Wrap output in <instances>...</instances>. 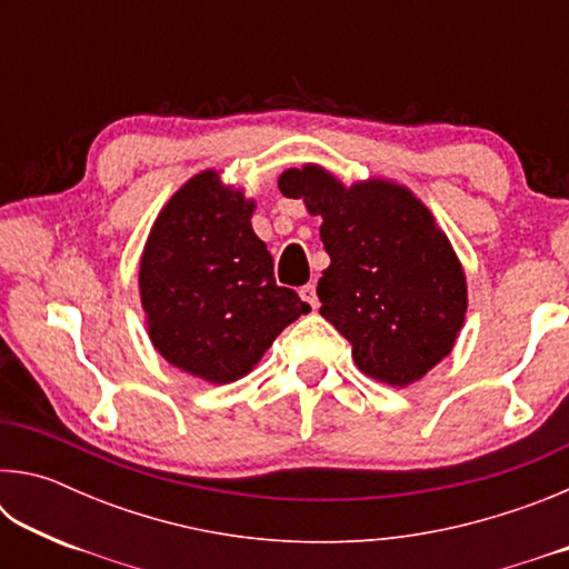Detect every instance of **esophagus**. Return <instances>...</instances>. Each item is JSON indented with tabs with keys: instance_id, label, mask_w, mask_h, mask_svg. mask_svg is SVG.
<instances>
[{
	"instance_id": "34e87169",
	"label": "esophagus",
	"mask_w": 569,
	"mask_h": 569,
	"mask_svg": "<svg viewBox=\"0 0 569 569\" xmlns=\"http://www.w3.org/2000/svg\"><path fill=\"white\" fill-rule=\"evenodd\" d=\"M301 298H303V301H306L308 306L313 308V311H316V308H319V296H316V286H313V283H306V286L301 288Z\"/></svg>"
}]
</instances>
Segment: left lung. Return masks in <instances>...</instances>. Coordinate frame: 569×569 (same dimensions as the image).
Instances as JSON below:
<instances>
[{
  "label": "left lung",
  "mask_w": 569,
  "mask_h": 569,
  "mask_svg": "<svg viewBox=\"0 0 569 569\" xmlns=\"http://www.w3.org/2000/svg\"><path fill=\"white\" fill-rule=\"evenodd\" d=\"M278 188L323 218L321 316L366 377L401 389L451 353L467 313L465 268L409 188L381 178L343 186L311 162L281 172Z\"/></svg>",
  "instance_id": "obj_1"
}]
</instances>
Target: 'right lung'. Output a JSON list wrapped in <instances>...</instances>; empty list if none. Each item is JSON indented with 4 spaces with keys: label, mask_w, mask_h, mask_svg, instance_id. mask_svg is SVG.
Wrapping results in <instances>:
<instances>
[{
    "label": "right lung",
    "mask_w": 569,
    "mask_h": 569,
    "mask_svg": "<svg viewBox=\"0 0 569 569\" xmlns=\"http://www.w3.org/2000/svg\"><path fill=\"white\" fill-rule=\"evenodd\" d=\"M253 210L218 170L198 172L160 210L140 258L152 346L208 383L246 377L276 336L311 311L276 286L273 258L250 226Z\"/></svg>",
    "instance_id": "right-lung-1"
}]
</instances>
